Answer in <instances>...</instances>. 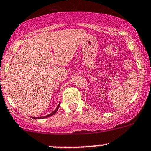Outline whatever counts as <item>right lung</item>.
<instances>
[{
	"mask_svg": "<svg viewBox=\"0 0 151 151\" xmlns=\"http://www.w3.org/2000/svg\"><path fill=\"white\" fill-rule=\"evenodd\" d=\"M60 104L59 103V105H58V107H57V108H56V109H55L54 111H52V112L51 113V114H49L46 115V116H40V117H33V118H34V119H45V118L49 117V116H52V115L55 114V113H56L57 111H58V108H59V107H60Z\"/></svg>",
	"mask_w": 151,
	"mask_h": 151,
	"instance_id": "right-lung-1",
	"label": "right lung"
}]
</instances>
